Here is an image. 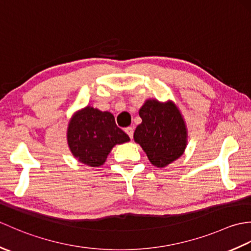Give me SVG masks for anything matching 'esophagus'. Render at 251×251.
<instances>
[{
	"label": "esophagus",
	"mask_w": 251,
	"mask_h": 251,
	"mask_svg": "<svg viewBox=\"0 0 251 251\" xmlns=\"http://www.w3.org/2000/svg\"><path fill=\"white\" fill-rule=\"evenodd\" d=\"M125 132L129 136V138L131 139L132 136H134V127H130V126L129 127H126Z\"/></svg>",
	"instance_id": "1"
}]
</instances>
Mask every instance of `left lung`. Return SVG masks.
Masks as SVG:
<instances>
[{
	"mask_svg": "<svg viewBox=\"0 0 251 251\" xmlns=\"http://www.w3.org/2000/svg\"><path fill=\"white\" fill-rule=\"evenodd\" d=\"M142 123L134 138L156 167H165L179 158L186 146V128L177 106L148 100L139 111Z\"/></svg>",
	"mask_w": 251,
	"mask_h": 251,
	"instance_id": "1",
	"label": "left lung"
}]
</instances>
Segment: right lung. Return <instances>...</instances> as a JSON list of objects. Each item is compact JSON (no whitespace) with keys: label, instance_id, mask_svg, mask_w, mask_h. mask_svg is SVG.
I'll list each match as a JSON object with an SVG mask.
<instances>
[{"label":"right lung","instance_id":"add662e5","mask_svg":"<svg viewBox=\"0 0 251 251\" xmlns=\"http://www.w3.org/2000/svg\"><path fill=\"white\" fill-rule=\"evenodd\" d=\"M129 141V137L115 124L110 112L86 106L72 117L68 127V143L79 162L98 167L115 145Z\"/></svg>","mask_w":251,"mask_h":251}]
</instances>
